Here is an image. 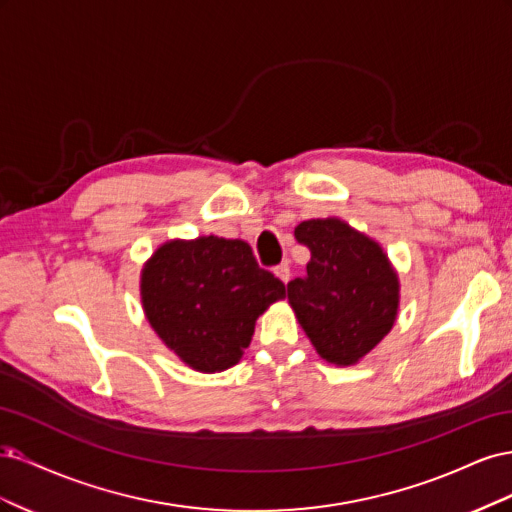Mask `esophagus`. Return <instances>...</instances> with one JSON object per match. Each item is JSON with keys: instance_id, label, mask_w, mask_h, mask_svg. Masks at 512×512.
<instances>
[{"instance_id": "esophagus-1", "label": "esophagus", "mask_w": 512, "mask_h": 512, "mask_svg": "<svg viewBox=\"0 0 512 512\" xmlns=\"http://www.w3.org/2000/svg\"><path fill=\"white\" fill-rule=\"evenodd\" d=\"M273 273H275V277H280L284 284H288V280H290V267L286 265V262H282V265H277L273 269Z\"/></svg>"}]
</instances>
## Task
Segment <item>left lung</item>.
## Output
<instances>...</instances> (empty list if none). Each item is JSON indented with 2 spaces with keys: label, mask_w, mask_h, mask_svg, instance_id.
I'll list each match as a JSON object with an SVG mask.
<instances>
[{
  "label": "left lung",
  "mask_w": 512,
  "mask_h": 512,
  "mask_svg": "<svg viewBox=\"0 0 512 512\" xmlns=\"http://www.w3.org/2000/svg\"><path fill=\"white\" fill-rule=\"evenodd\" d=\"M294 237L312 258L288 284V303L324 361L359 363L391 333L401 286L382 245L339 218L301 222Z\"/></svg>",
  "instance_id": "1"
}]
</instances>
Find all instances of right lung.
I'll use <instances>...</instances> for the list:
<instances>
[{"label":"right lung","mask_w":512,"mask_h":512,"mask_svg":"<svg viewBox=\"0 0 512 512\" xmlns=\"http://www.w3.org/2000/svg\"><path fill=\"white\" fill-rule=\"evenodd\" d=\"M282 299L286 286L258 267L241 239H170L141 271V303L151 329L200 374L237 365L258 316Z\"/></svg>","instance_id":"obj_1"}]
</instances>
